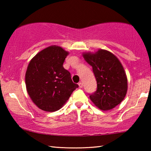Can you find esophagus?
<instances>
[{
    "mask_svg": "<svg viewBox=\"0 0 151 151\" xmlns=\"http://www.w3.org/2000/svg\"><path fill=\"white\" fill-rule=\"evenodd\" d=\"M78 86H79V87H80V88H83V83H82V82H80V83H78Z\"/></svg>",
    "mask_w": 151,
    "mask_h": 151,
    "instance_id": "1",
    "label": "esophagus"
}]
</instances>
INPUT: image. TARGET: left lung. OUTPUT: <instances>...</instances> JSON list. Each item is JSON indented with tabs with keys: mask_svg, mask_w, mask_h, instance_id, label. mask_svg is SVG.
<instances>
[{
	"mask_svg": "<svg viewBox=\"0 0 151 151\" xmlns=\"http://www.w3.org/2000/svg\"><path fill=\"white\" fill-rule=\"evenodd\" d=\"M83 56L93 67L97 83L96 91L90 94L91 100L102 111L114 109L123 101L128 88L122 64L115 55L103 49L83 53Z\"/></svg>",
	"mask_w": 151,
	"mask_h": 151,
	"instance_id": "1",
	"label": "left lung"
}]
</instances>
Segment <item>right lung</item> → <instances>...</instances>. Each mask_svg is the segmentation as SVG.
I'll use <instances>...</instances> for the list:
<instances>
[{"label": "right lung", "mask_w": 151, "mask_h": 151, "mask_svg": "<svg viewBox=\"0 0 151 151\" xmlns=\"http://www.w3.org/2000/svg\"><path fill=\"white\" fill-rule=\"evenodd\" d=\"M68 52L58 46H50L37 53L28 65L25 75L27 93L40 109L59 110L78 88L70 73L63 67Z\"/></svg>", "instance_id": "right-lung-1"}]
</instances>
